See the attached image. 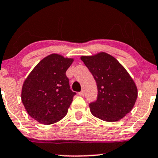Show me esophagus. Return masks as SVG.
<instances>
[{"mask_svg":"<svg viewBox=\"0 0 158 158\" xmlns=\"http://www.w3.org/2000/svg\"><path fill=\"white\" fill-rule=\"evenodd\" d=\"M79 95L81 96V97H83V96L85 95V90H81V91L79 93Z\"/></svg>","mask_w":158,"mask_h":158,"instance_id":"esophagus-1","label":"esophagus"}]
</instances>
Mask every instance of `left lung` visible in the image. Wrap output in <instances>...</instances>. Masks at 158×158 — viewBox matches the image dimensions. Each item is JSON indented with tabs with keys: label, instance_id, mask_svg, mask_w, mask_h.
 <instances>
[{
	"label": "left lung",
	"instance_id": "left-lung-1",
	"mask_svg": "<svg viewBox=\"0 0 158 158\" xmlns=\"http://www.w3.org/2000/svg\"><path fill=\"white\" fill-rule=\"evenodd\" d=\"M81 60L97 82V101L89 104L94 117L117 122L129 113L137 98V88L133 79L114 56L105 52L82 56Z\"/></svg>",
	"mask_w": 158,
	"mask_h": 158
}]
</instances>
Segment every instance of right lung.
I'll return each mask as SVG.
<instances>
[{
  "label": "right lung",
  "mask_w": 158,
  "mask_h": 158,
  "mask_svg": "<svg viewBox=\"0 0 158 158\" xmlns=\"http://www.w3.org/2000/svg\"><path fill=\"white\" fill-rule=\"evenodd\" d=\"M73 60L50 54L38 63L23 81L21 101L29 115L39 123H57L68 113L76 93L70 89L65 73Z\"/></svg>",
  "instance_id": "obj_1"
}]
</instances>
